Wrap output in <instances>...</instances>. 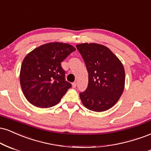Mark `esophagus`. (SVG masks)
Here are the masks:
<instances>
[{
    "mask_svg": "<svg viewBox=\"0 0 151 151\" xmlns=\"http://www.w3.org/2000/svg\"><path fill=\"white\" fill-rule=\"evenodd\" d=\"M72 87H73V88H76V82H74V83H72Z\"/></svg>",
    "mask_w": 151,
    "mask_h": 151,
    "instance_id": "34e87169",
    "label": "esophagus"
}]
</instances>
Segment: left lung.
<instances>
[{
  "instance_id": "obj_1",
  "label": "left lung",
  "mask_w": 151,
  "mask_h": 151,
  "mask_svg": "<svg viewBox=\"0 0 151 151\" xmlns=\"http://www.w3.org/2000/svg\"><path fill=\"white\" fill-rule=\"evenodd\" d=\"M88 72V85L80 93L83 105L90 110L103 111L112 107L121 97L125 84L122 62L109 49L95 43L76 45Z\"/></svg>"
}]
</instances>
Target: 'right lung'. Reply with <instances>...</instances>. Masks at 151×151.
<instances>
[{"mask_svg":"<svg viewBox=\"0 0 151 151\" xmlns=\"http://www.w3.org/2000/svg\"><path fill=\"white\" fill-rule=\"evenodd\" d=\"M76 49L68 44L49 43L36 48L23 60L21 88L33 105L48 108L57 104L71 84L65 81L61 62Z\"/></svg>","mask_w":151,"mask_h":151,"instance_id":"1","label":"right lung"}]
</instances>
